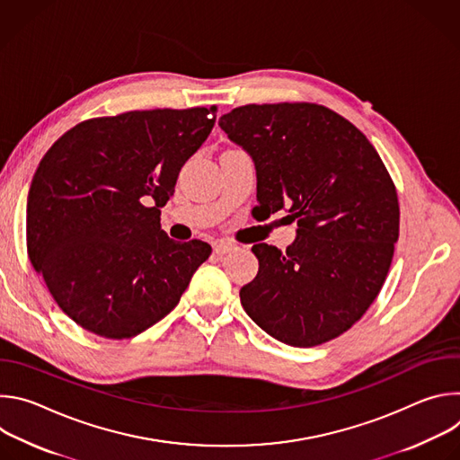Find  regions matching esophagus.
I'll use <instances>...</instances> for the list:
<instances>
[{"instance_id": "esophagus-1", "label": "esophagus", "mask_w": 460, "mask_h": 460, "mask_svg": "<svg viewBox=\"0 0 460 460\" xmlns=\"http://www.w3.org/2000/svg\"><path fill=\"white\" fill-rule=\"evenodd\" d=\"M233 249H236V243L231 242V240H217V242L213 243V251H215L217 254H224V252H229V251H233Z\"/></svg>"}]
</instances>
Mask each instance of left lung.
I'll list each match as a JSON object with an SVG mask.
<instances>
[{"mask_svg": "<svg viewBox=\"0 0 460 460\" xmlns=\"http://www.w3.org/2000/svg\"><path fill=\"white\" fill-rule=\"evenodd\" d=\"M256 171L268 217L288 211L286 251L254 243L256 277L240 289L245 313L273 339L311 348L332 341L376 298L399 240V200L360 130L314 103L243 105L218 121Z\"/></svg>", "mask_w": 460, "mask_h": 460, "instance_id": "left-lung-1", "label": "left lung"}]
</instances>
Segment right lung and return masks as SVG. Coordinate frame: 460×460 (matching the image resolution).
<instances>
[{
    "instance_id": "obj_1",
    "label": "right lung",
    "mask_w": 460,
    "mask_h": 460,
    "mask_svg": "<svg viewBox=\"0 0 460 460\" xmlns=\"http://www.w3.org/2000/svg\"><path fill=\"white\" fill-rule=\"evenodd\" d=\"M215 121L217 107L94 118L41 158L27 200L29 258L84 330L137 337L174 309L209 258L208 242L167 236L160 208Z\"/></svg>"
}]
</instances>
